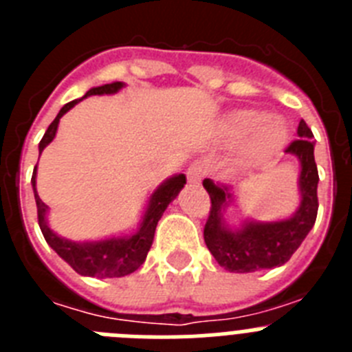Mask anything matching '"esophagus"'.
I'll return each mask as SVG.
<instances>
[{
  "instance_id": "1",
  "label": "esophagus",
  "mask_w": 352,
  "mask_h": 352,
  "mask_svg": "<svg viewBox=\"0 0 352 352\" xmlns=\"http://www.w3.org/2000/svg\"><path fill=\"white\" fill-rule=\"evenodd\" d=\"M206 173H208L206 164H204L203 160H195L192 162L190 166H188V169H186V178H188V182L190 183L197 185V183H201V179L206 176Z\"/></svg>"
}]
</instances>
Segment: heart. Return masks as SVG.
Masks as SVG:
<instances>
[{"instance_id": "b5f03b06", "label": "heart", "mask_w": 352, "mask_h": 352, "mask_svg": "<svg viewBox=\"0 0 352 352\" xmlns=\"http://www.w3.org/2000/svg\"><path fill=\"white\" fill-rule=\"evenodd\" d=\"M223 135L231 142L250 139L241 158L243 166H254L257 162L278 153L287 138L285 126L280 120L275 118L264 120L263 114L250 109H239L229 114L223 123Z\"/></svg>"}]
</instances>
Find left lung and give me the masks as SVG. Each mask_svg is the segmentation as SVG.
<instances>
[{"label":"left lung","instance_id":"1","mask_svg":"<svg viewBox=\"0 0 352 352\" xmlns=\"http://www.w3.org/2000/svg\"><path fill=\"white\" fill-rule=\"evenodd\" d=\"M298 138L285 153L300 162V206L291 217L282 220L243 219L239 227L229 226L227 210L234 204V186L204 179L203 185L211 199V210L204 226V241L217 263L232 273H252L272 270L287 263L316 223L317 174L314 158V133L303 120L298 125Z\"/></svg>","mask_w":352,"mask_h":352}]
</instances>
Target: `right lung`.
<instances>
[{"mask_svg":"<svg viewBox=\"0 0 352 352\" xmlns=\"http://www.w3.org/2000/svg\"><path fill=\"white\" fill-rule=\"evenodd\" d=\"M121 88H125V82L104 84V86L91 88L89 91H86L82 98H77V100L65 104L60 113H58V116L54 118V121L43 133L42 141L38 144V153H42L45 146L51 144L52 139L56 138V132H58L60 120L74 105L84 100L86 96L114 95ZM185 183V174H174V176L167 178L166 182H162L155 188L153 194L149 195L148 204H146L144 211H142L141 220H139L135 231L121 236L96 239V241H72V239L56 234L49 227V206L43 203L38 192H36V166L35 170H33V176H31V185H33V194H35L36 201V211H38V226L47 245L65 263L70 264L79 275L96 276V278H114V276L130 275V273L135 272L144 263L149 248H151V243H153L155 229H157L158 220L162 219V214L167 210V206L178 197Z\"/></svg>","mask_w":352,"mask_h":352,"instance_id":"1","label":"right lung"}]
</instances>
